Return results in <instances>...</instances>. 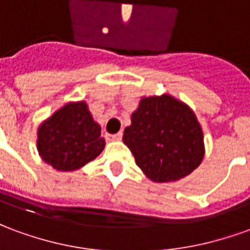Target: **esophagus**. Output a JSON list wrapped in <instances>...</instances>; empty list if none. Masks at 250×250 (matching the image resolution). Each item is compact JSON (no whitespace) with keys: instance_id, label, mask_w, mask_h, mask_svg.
<instances>
[{"instance_id":"34e87169","label":"esophagus","mask_w":250,"mask_h":250,"mask_svg":"<svg viewBox=\"0 0 250 250\" xmlns=\"http://www.w3.org/2000/svg\"><path fill=\"white\" fill-rule=\"evenodd\" d=\"M122 132H118V134H107V139L108 141H120L122 139Z\"/></svg>"}]
</instances>
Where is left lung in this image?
<instances>
[{
    "instance_id": "left-lung-1",
    "label": "left lung",
    "mask_w": 250,
    "mask_h": 250,
    "mask_svg": "<svg viewBox=\"0 0 250 250\" xmlns=\"http://www.w3.org/2000/svg\"><path fill=\"white\" fill-rule=\"evenodd\" d=\"M123 142L154 182H174L194 171L205 155L204 132L191 108L173 96L143 98Z\"/></svg>"
}]
</instances>
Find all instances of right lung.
<instances>
[{"label":"right lung","instance_id":"right-lung-1","mask_svg":"<svg viewBox=\"0 0 250 250\" xmlns=\"http://www.w3.org/2000/svg\"><path fill=\"white\" fill-rule=\"evenodd\" d=\"M85 102L68 103L39 127L37 150L59 171H73L103 151L105 141Z\"/></svg>","mask_w":250,"mask_h":250}]
</instances>
